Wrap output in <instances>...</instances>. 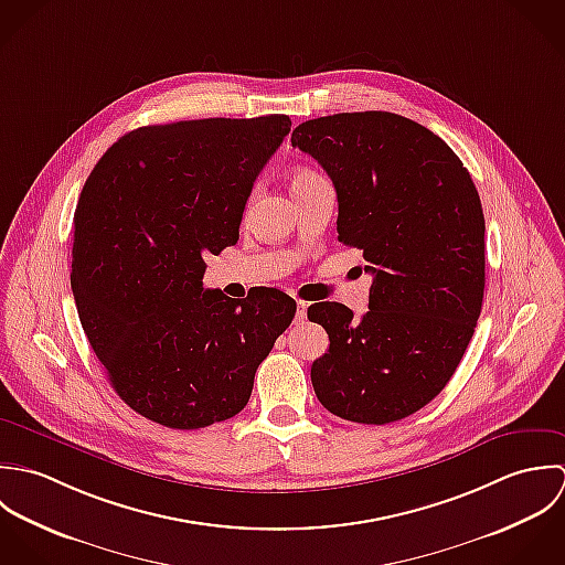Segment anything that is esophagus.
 Listing matches in <instances>:
<instances>
[{
  "mask_svg": "<svg viewBox=\"0 0 565 565\" xmlns=\"http://www.w3.org/2000/svg\"><path fill=\"white\" fill-rule=\"evenodd\" d=\"M306 319H308V303H306V301H297L295 323H297V326H301V323H306Z\"/></svg>",
  "mask_w": 565,
  "mask_h": 565,
  "instance_id": "obj_1",
  "label": "esophagus"
}]
</instances>
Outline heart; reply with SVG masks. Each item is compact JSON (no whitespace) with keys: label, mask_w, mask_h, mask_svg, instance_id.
Wrapping results in <instances>:
<instances>
[{"label":"heart","mask_w":565,"mask_h":565,"mask_svg":"<svg viewBox=\"0 0 565 565\" xmlns=\"http://www.w3.org/2000/svg\"><path fill=\"white\" fill-rule=\"evenodd\" d=\"M312 177H317V172H312V170H297V172L290 174V185H297V183L308 181V179H312Z\"/></svg>","instance_id":"1"}]
</instances>
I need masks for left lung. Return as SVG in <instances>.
Wrapping results in <instances>:
<instances>
[{"label": "left lung", "mask_w": 565, "mask_h": 565, "mask_svg": "<svg viewBox=\"0 0 565 565\" xmlns=\"http://www.w3.org/2000/svg\"><path fill=\"white\" fill-rule=\"evenodd\" d=\"M292 146L315 157L339 196V239L373 275L358 321L334 301L308 308L330 349L312 364L319 402L355 424L399 422L450 382L482 308L484 216L450 146L386 111L299 124Z\"/></svg>", "instance_id": "1"}]
</instances>
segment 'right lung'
<instances>
[{
    "label": "right lung",
    "instance_id": "add662e5",
    "mask_svg": "<svg viewBox=\"0 0 565 565\" xmlns=\"http://www.w3.org/2000/svg\"><path fill=\"white\" fill-rule=\"evenodd\" d=\"M288 115L210 117L119 137L81 192L72 292L115 393L141 417L196 430L237 415L292 323L277 288L205 290V255L239 237L253 183Z\"/></svg>",
    "mask_w": 565,
    "mask_h": 565
}]
</instances>
